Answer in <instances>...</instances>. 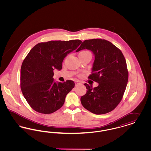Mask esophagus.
I'll use <instances>...</instances> for the list:
<instances>
[{"label": "esophagus", "instance_id": "34e87169", "mask_svg": "<svg viewBox=\"0 0 151 151\" xmlns=\"http://www.w3.org/2000/svg\"><path fill=\"white\" fill-rule=\"evenodd\" d=\"M75 86H77L79 84V81H76L75 82Z\"/></svg>", "mask_w": 151, "mask_h": 151}]
</instances>
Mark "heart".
I'll list each match as a JSON object with an SVG mask.
<instances>
[{
	"label": "heart",
	"instance_id": "obj_1",
	"mask_svg": "<svg viewBox=\"0 0 151 151\" xmlns=\"http://www.w3.org/2000/svg\"><path fill=\"white\" fill-rule=\"evenodd\" d=\"M90 54V52L88 51H81L79 54H83V55H84V54Z\"/></svg>",
	"mask_w": 151,
	"mask_h": 151
}]
</instances>
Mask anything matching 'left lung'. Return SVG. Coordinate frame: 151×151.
I'll return each instance as SVG.
<instances>
[{"label":"left lung","mask_w":151,"mask_h":151,"mask_svg":"<svg viewBox=\"0 0 151 151\" xmlns=\"http://www.w3.org/2000/svg\"><path fill=\"white\" fill-rule=\"evenodd\" d=\"M87 49L94 56L92 74L88 77L99 83L92 88L85 83L86 93L81 96L82 105L95 114L114 110L122 100L127 86L129 73L122 51L105 40H85L76 52Z\"/></svg>","instance_id":"1"}]
</instances>
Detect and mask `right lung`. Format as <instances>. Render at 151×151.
<instances>
[{
  "instance_id": "1",
  "label": "right lung",
  "mask_w": 151,
  "mask_h": 151,
  "mask_svg": "<svg viewBox=\"0 0 151 151\" xmlns=\"http://www.w3.org/2000/svg\"><path fill=\"white\" fill-rule=\"evenodd\" d=\"M79 40L51 41L38 43L24 60L20 72L22 93L30 107L42 114H51L61 108L75 83L55 82L53 71H60L63 59L76 50Z\"/></svg>"
}]
</instances>
